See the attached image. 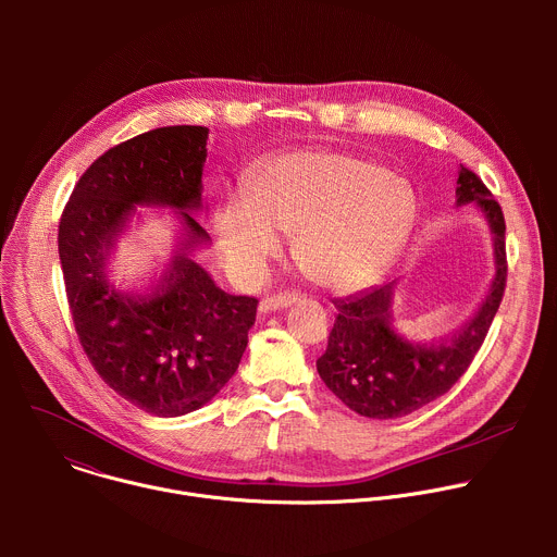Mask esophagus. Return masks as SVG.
<instances>
[{
  "label": "esophagus",
  "mask_w": 557,
  "mask_h": 557,
  "mask_svg": "<svg viewBox=\"0 0 557 557\" xmlns=\"http://www.w3.org/2000/svg\"><path fill=\"white\" fill-rule=\"evenodd\" d=\"M297 299H299V295H297V293H288V290L275 293V295H267V297L260 301V310H262V312H271V310H280V308H288V306H293Z\"/></svg>",
  "instance_id": "esophagus-1"
}]
</instances>
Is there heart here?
<instances>
[{
    "label": "heart",
    "instance_id": "1",
    "mask_svg": "<svg viewBox=\"0 0 557 557\" xmlns=\"http://www.w3.org/2000/svg\"><path fill=\"white\" fill-rule=\"evenodd\" d=\"M417 218L412 187L368 158L293 151L273 158L251 194H235L218 218L233 264L260 271L282 253L277 230L295 237L299 269L329 290L348 293L399 256Z\"/></svg>",
    "mask_w": 557,
    "mask_h": 557
}]
</instances>
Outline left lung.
Masks as SVG:
<instances>
[{"instance_id":"8db88e82","label":"left lung","mask_w":557,"mask_h":557,"mask_svg":"<svg viewBox=\"0 0 557 557\" xmlns=\"http://www.w3.org/2000/svg\"><path fill=\"white\" fill-rule=\"evenodd\" d=\"M479 205L494 233L496 277L471 320L451 337L421 344L394 329V282L335 301L337 320L326 352L317 359L326 387L352 412L399 419L443 396L481 350L507 286L505 215L487 185L460 165L456 205Z\"/></svg>"}]
</instances>
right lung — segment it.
I'll return each instance as SVG.
<instances>
[{
	"label": "right lung",
	"mask_w": 557,
	"mask_h": 557,
	"mask_svg": "<svg viewBox=\"0 0 557 557\" xmlns=\"http://www.w3.org/2000/svg\"><path fill=\"white\" fill-rule=\"evenodd\" d=\"M207 127L174 125L110 147L84 172L59 222V260L74 331L95 370L153 417L198 410L235 374L258 299L228 295L194 253L209 240L202 207ZM138 203L176 208L184 224L173 264L145 294H121L104 260Z\"/></svg>",
	"instance_id": "1"
}]
</instances>
